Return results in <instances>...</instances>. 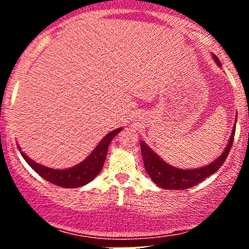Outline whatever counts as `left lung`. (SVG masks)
Instances as JSON below:
<instances>
[{
  "label": "left lung",
  "instance_id": "8db88e82",
  "mask_svg": "<svg viewBox=\"0 0 249 249\" xmlns=\"http://www.w3.org/2000/svg\"><path fill=\"white\" fill-rule=\"evenodd\" d=\"M214 61L219 67H221L219 58L213 55ZM236 123V121H235ZM234 134H235V127L232 130V134L230 136V141L227 142V146L225 147L224 152L221 156L218 157L211 164L199 168H192V170H182V168L174 167L172 165L165 162L157 153H154L147 144L141 142V150L142 156V161H144L145 170L150 178L156 185L159 187L165 188V190H186V188L196 186L200 184L204 179L208 178L215 173L216 171L221 167L230 154L231 147H232Z\"/></svg>",
  "mask_w": 249,
  "mask_h": 249
}]
</instances>
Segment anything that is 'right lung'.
<instances>
[{
    "mask_svg": "<svg viewBox=\"0 0 249 249\" xmlns=\"http://www.w3.org/2000/svg\"><path fill=\"white\" fill-rule=\"evenodd\" d=\"M122 130L123 128L119 127L107 133L99 142V144L97 145L95 150L91 152L87 159H84L76 166L67 168V170H53V168L43 166V165H39L34 160H31L29 157L23 152H21V154L24 158V160L29 164V166L35 172L38 173L42 178L48 180L51 184L68 188L81 187L89 184L91 180L95 179V177L98 176V173L101 172L105 158H107L108 145H110L113 137L117 136Z\"/></svg>",
    "mask_w": 249,
    "mask_h": 249,
    "instance_id": "right-lung-1",
    "label": "right lung"
}]
</instances>
